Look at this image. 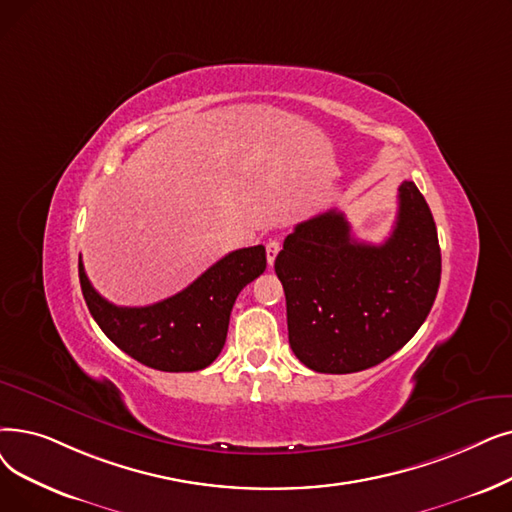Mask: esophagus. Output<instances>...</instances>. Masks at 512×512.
I'll list each match as a JSON object with an SVG mask.
<instances>
[{"mask_svg": "<svg viewBox=\"0 0 512 512\" xmlns=\"http://www.w3.org/2000/svg\"><path fill=\"white\" fill-rule=\"evenodd\" d=\"M265 253H268V263L274 265L276 255L280 253V240H270L268 244H265Z\"/></svg>", "mask_w": 512, "mask_h": 512, "instance_id": "obj_1", "label": "esophagus"}]
</instances>
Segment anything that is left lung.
<instances>
[{"mask_svg":"<svg viewBox=\"0 0 512 512\" xmlns=\"http://www.w3.org/2000/svg\"><path fill=\"white\" fill-rule=\"evenodd\" d=\"M397 190L395 228L383 244L355 240L337 209L284 238L274 270L288 343L311 370L349 374L381 364L429 316L441 280L437 228L414 182Z\"/></svg>","mask_w":512,"mask_h":512,"instance_id":"8db88e82","label":"left lung"}]
</instances>
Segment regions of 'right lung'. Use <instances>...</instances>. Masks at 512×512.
Returning <instances> with one entry per match:
<instances>
[{"label":"right lung","mask_w":512,"mask_h":512,"mask_svg":"<svg viewBox=\"0 0 512 512\" xmlns=\"http://www.w3.org/2000/svg\"><path fill=\"white\" fill-rule=\"evenodd\" d=\"M265 247L238 249L198 276L182 293L146 307L106 301L85 274L79 282L87 309L104 335L140 364L163 372L207 368L224 349L238 293L265 272Z\"/></svg>","instance_id":"1"}]
</instances>
